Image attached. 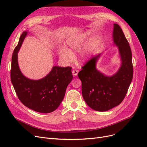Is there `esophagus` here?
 <instances>
[{"label": "esophagus", "mask_w": 147, "mask_h": 147, "mask_svg": "<svg viewBox=\"0 0 147 147\" xmlns=\"http://www.w3.org/2000/svg\"><path fill=\"white\" fill-rule=\"evenodd\" d=\"M78 69H73V71H72V73H73V75L74 76H78Z\"/></svg>", "instance_id": "1"}]
</instances>
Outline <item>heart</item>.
I'll use <instances>...</instances> for the list:
<instances>
[{
    "instance_id": "b5f03b06",
    "label": "heart",
    "mask_w": 147,
    "mask_h": 147,
    "mask_svg": "<svg viewBox=\"0 0 147 147\" xmlns=\"http://www.w3.org/2000/svg\"><path fill=\"white\" fill-rule=\"evenodd\" d=\"M66 48H62L58 51V55L61 60L65 63H69L73 60V53L79 52L83 49L85 41L82 39L68 38L65 42ZM94 49L93 44L89 45L87 47L80 52L78 60L80 64H83L88 59Z\"/></svg>"
}]
</instances>
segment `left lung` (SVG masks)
Instances as JSON below:
<instances>
[{
  "mask_svg": "<svg viewBox=\"0 0 147 147\" xmlns=\"http://www.w3.org/2000/svg\"><path fill=\"white\" fill-rule=\"evenodd\" d=\"M113 40L114 45L118 47L121 60L116 73L107 76L96 68L100 53L92 57L78 73L84 101L92 109L98 111H106L119 105L124 99L133 78L132 51L117 24H114Z\"/></svg>",
  "mask_w": 147,
  "mask_h": 147,
  "instance_id": "8db88e82",
  "label": "left lung"
}]
</instances>
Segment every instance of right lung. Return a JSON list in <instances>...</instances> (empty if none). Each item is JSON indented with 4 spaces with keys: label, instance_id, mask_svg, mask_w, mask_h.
Wrapping results in <instances>:
<instances>
[{
    "label": "right lung",
    "instance_id": "obj_1",
    "mask_svg": "<svg viewBox=\"0 0 147 147\" xmlns=\"http://www.w3.org/2000/svg\"><path fill=\"white\" fill-rule=\"evenodd\" d=\"M28 32L24 31L15 48L11 69V79L20 101L28 109L42 113L55 111L63 101L67 86L73 79L71 67L53 66L43 78L30 79L21 71L18 53Z\"/></svg>",
    "mask_w": 147,
    "mask_h": 147
}]
</instances>
